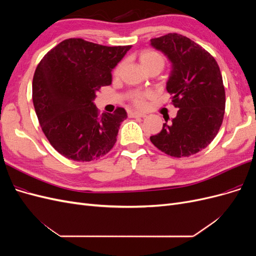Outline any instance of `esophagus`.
<instances>
[{"mask_svg":"<svg viewBox=\"0 0 256 256\" xmlns=\"http://www.w3.org/2000/svg\"><path fill=\"white\" fill-rule=\"evenodd\" d=\"M130 118H145L146 114L142 113V112H131L129 114Z\"/></svg>","mask_w":256,"mask_h":256,"instance_id":"1","label":"esophagus"}]
</instances>
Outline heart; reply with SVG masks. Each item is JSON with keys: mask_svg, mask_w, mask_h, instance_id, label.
<instances>
[{"mask_svg": "<svg viewBox=\"0 0 256 256\" xmlns=\"http://www.w3.org/2000/svg\"><path fill=\"white\" fill-rule=\"evenodd\" d=\"M138 60H140V63L142 67L147 70V69L152 68V67H157L160 70L164 66V58L161 56V54L157 51L154 50H144L140 53V56H138ZM122 64H120L118 67L115 68L114 74H118L120 72ZM152 95L150 92H142V90H136L132 94L130 95L131 100L136 106H144L145 104V99L148 98Z\"/></svg>", "mask_w": 256, "mask_h": 256, "instance_id": "heart-1", "label": "heart"}]
</instances>
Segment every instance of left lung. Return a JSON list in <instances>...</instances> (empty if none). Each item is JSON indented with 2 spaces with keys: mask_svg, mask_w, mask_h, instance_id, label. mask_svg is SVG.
<instances>
[{
  "mask_svg": "<svg viewBox=\"0 0 256 256\" xmlns=\"http://www.w3.org/2000/svg\"><path fill=\"white\" fill-rule=\"evenodd\" d=\"M171 63L166 90L178 108L152 143L172 157H189L204 150L218 134L226 110L220 68L205 49L188 37L170 33L150 40Z\"/></svg>",
  "mask_w": 256,
  "mask_h": 256,
  "instance_id": "left-lung-1",
  "label": "left lung"
}]
</instances>
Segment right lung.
<instances>
[{
  "label": "right lung",
  "mask_w": 256,
  "mask_h": 256,
  "mask_svg": "<svg viewBox=\"0 0 256 256\" xmlns=\"http://www.w3.org/2000/svg\"><path fill=\"white\" fill-rule=\"evenodd\" d=\"M131 46L106 47L69 38L50 50L33 78V104L44 136L64 157L90 161L116 142L124 108L99 115L94 104L100 88L112 83V70Z\"/></svg>",
  "instance_id": "obj_1"
}]
</instances>
